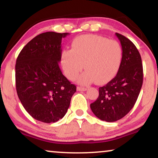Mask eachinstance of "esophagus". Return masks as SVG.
I'll return each instance as SVG.
<instances>
[{"mask_svg": "<svg viewBox=\"0 0 158 158\" xmlns=\"http://www.w3.org/2000/svg\"><path fill=\"white\" fill-rule=\"evenodd\" d=\"M77 91H82V92L86 91V90L87 89L86 87H77Z\"/></svg>", "mask_w": 158, "mask_h": 158, "instance_id": "obj_1", "label": "esophagus"}]
</instances>
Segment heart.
Here are the masks:
<instances>
[{"label": "heart", "mask_w": 158, "mask_h": 158, "mask_svg": "<svg viewBox=\"0 0 158 158\" xmlns=\"http://www.w3.org/2000/svg\"><path fill=\"white\" fill-rule=\"evenodd\" d=\"M123 50L118 42L94 35H84L73 40L71 49H64L60 63L66 77L73 80L83 65L85 71L79 78L81 85L95 81L104 83L116 74L121 66Z\"/></svg>", "instance_id": "1"}]
</instances>
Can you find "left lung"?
<instances>
[{
	"label": "left lung",
	"mask_w": 158,
	"mask_h": 158,
	"mask_svg": "<svg viewBox=\"0 0 158 158\" xmlns=\"http://www.w3.org/2000/svg\"><path fill=\"white\" fill-rule=\"evenodd\" d=\"M121 43L123 58L117 74L103 87L90 108L102 121L114 122L124 117L133 108L143 82L142 58L134 44L115 33Z\"/></svg>",
	"instance_id": "8db88e82"
}]
</instances>
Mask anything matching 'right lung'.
<instances>
[{
  "instance_id": "1",
  "label": "right lung",
  "mask_w": 158,
  "mask_h": 158,
  "mask_svg": "<svg viewBox=\"0 0 158 158\" xmlns=\"http://www.w3.org/2000/svg\"><path fill=\"white\" fill-rule=\"evenodd\" d=\"M69 33L48 31L21 50L15 66L19 98L27 113L43 123H55L66 114L77 87L59 68L61 40Z\"/></svg>"
}]
</instances>
